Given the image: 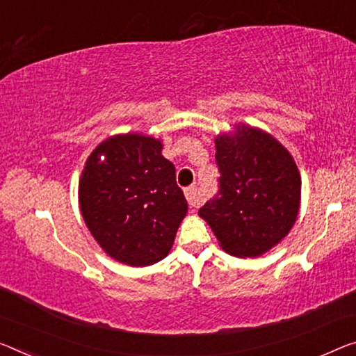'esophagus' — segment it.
Wrapping results in <instances>:
<instances>
[{"label":"esophagus","instance_id":"34e87169","mask_svg":"<svg viewBox=\"0 0 356 356\" xmlns=\"http://www.w3.org/2000/svg\"><path fill=\"white\" fill-rule=\"evenodd\" d=\"M184 194H186V199H188V204L191 209H199L200 204H202V199H200V194L199 191H197L195 186H189V188L184 189Z\"/></svg>","mask_w":356,"mask_h":356}]
</instances>
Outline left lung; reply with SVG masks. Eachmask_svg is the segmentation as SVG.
I'll return each instance as SVG.
<instances>
[{
    "label": "left lung",
    "mask_w": 356,
    "mask_h": 356,
    "mask_svg": "<svg viewBox=\"0 0 356 356\" xmlns=\"http://www.w3.org/2000/svg\"><path fill=\"white\" fill-rule=\"evenodd\" d=\"M218 193L199 210L229 254L259 256L291 231L300 177L289 152L270 135L237 129L216 141Z\"/></svg>",
    "instance_id": "obj_1"
}]
</instances>
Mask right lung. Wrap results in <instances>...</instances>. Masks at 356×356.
Segmentation results:
<instances>
[{
  "label": "right lung",
  "mask_w": 356,
  "mask_h": 356,
  "mask_svg": "<svg viewBox=\"0 0 356 356\" xmlns=\"http://www.w3.org/2000/svg\"><path fill=\"white\" fill-rule=\"evenodd\" d=\"M81 213L100 247L129 266L165 258L188 202L159 141L113 136L92 152L79 181Z\"/></svg>",
  "instance_id": "right-lung-1"
}]
</instances>
